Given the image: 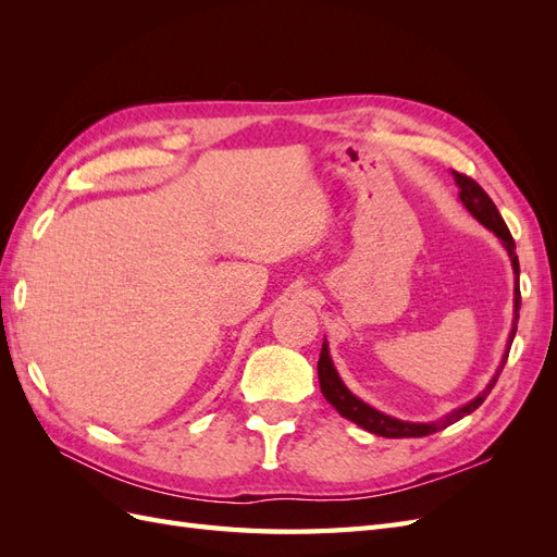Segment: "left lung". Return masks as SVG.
I'll return each instance as SVG.
<instances>
[{"label": "left lung", "instance_id": "left-lung-1", "mask_svg": "<svg viewBox=\"0 0 557 557\" xmlns=\"http://www.w3.org/2000/svg\"><path fill=\"white\" fill-rule=\"evenodd\" d=\"M450 174L455 178V185H458V188H460L462 207L471 215H474L483 227H487V230L495 234V237L499 239V244L504 246V250H507V256H509L511 267H513V323H511V332H509V339H507V350H504L497 372L493 374V379L487 381V385L483 387V391L474 399H469L467 404H462V407L453 409L450 413H446L440 420H430V423H413V420H401V418H395V416H387V413L374 409L372 404L362 401L358 395H352L348 387H346V383L342 381L339 372H336V367H334V362L330 358V344L325 339L323 348H320V358H318L320 393H323V397L332 404L336 411H339V416H344L346 420H350V423L360 425L367 432L385 436V440H404V436H428V434L440 432V430H444V428H448L453 423H458V420H462L471 411H476L481 404H483V399L491 395V391H493L499 374H502L504 362H507V358H509V348L513 344L516 327H518V309H520L518 276H520V264H518L516 244H513L511 232H509L507 223L502 221V215H499L497 207L493 205V199L485 195V190L481 188L476 181H471L469 176L458 174V172H450Z\"/></svg>", "mask_w": 557, "mask_h": 557}]
</instances>
